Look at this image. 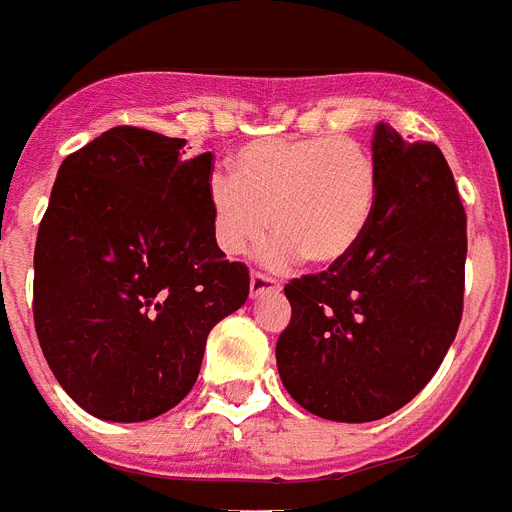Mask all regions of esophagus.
Masks as SVG:
<instances>
[{"instance_id": "obj_1", "label": "esophagus", "mask_w": 512, "mask_h": 512, "mask_svg": "<svg viewBox=\"0 0 512 512\" xmlns=\"http://www.w3.org/2000/svg\"><path fill=\"white\" fill-rule=\"evenodd\" d=\"M280 290V282L274 280V277H269V274L264 272H253L251 274V295L253 298H259V295H266V293H277Z\"/></svg>"}]
</instances>
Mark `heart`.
<instances>
[{
    "mask_svg": "<svg viewBox=\"0 0 512 512\" xmlns=\"http://www.w3.org/2000/svg\"><path fill=\"white\" fill-rule=\"evenodd\" d=\"M235 175H211L209 209L227 256L251 251L272 227L266 256L311 264L345 259L369 227L379 193L377 159L345 135L261 138L235 154Z\"/></svg>",
    "mask_w": 512,
    "mask_h": 512,
    "instance_id": "1",
    "label": "heart"
}]
</instances>
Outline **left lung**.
<instances>
[{"instance_id":"8db88e82","label":"left lung","mask_w":512,"mask_h":512,"mask_svg":"<svg viewBox=\"0 0 512 512\" xmlns=\"http://www.w3.org/2000/svg\"><path fill=\"white\" fill-rule=\"evenodd\" d=\"M379 193L358 246L327 272L285 285L277 340L290 398L314 416L363 424L411 403L453 345L466 285V209L434 143L379 122Z\"/></svg>"}]
</instances>
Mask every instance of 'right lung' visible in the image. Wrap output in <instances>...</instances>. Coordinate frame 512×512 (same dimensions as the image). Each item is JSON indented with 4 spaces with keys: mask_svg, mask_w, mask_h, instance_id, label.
Returning a JSON list of instances; mask_svg holds the SVG:
<instances>
[{
    "mask_svg": "<svg viewBox=\"0 0 512 512\" xmlns=\"http://www.w3.org/2000/svg\"><path fill=\"white\" fill-rule=\"evenodd\" d=\"M120 125L70 154L33 253V322L62 390L104 421H149L196 384L206 337L248 298L211 230V151Z\"/></svg>",
    "mask_w": 512,
    "mask_h": 512,
    "instance_id": "right-lung-1",
    "label": "right lung"
}]
</instances>
